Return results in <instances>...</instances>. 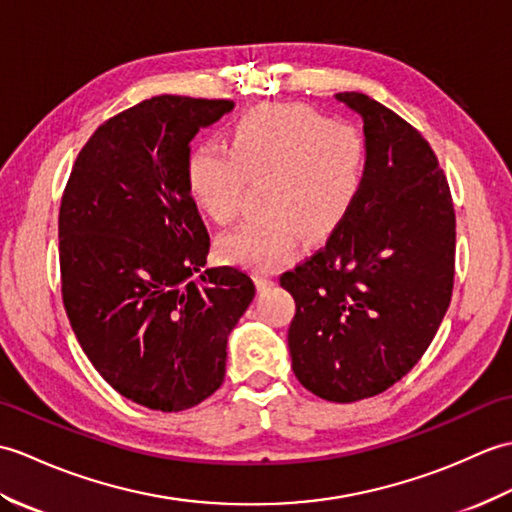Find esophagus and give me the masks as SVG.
Listing matches in <instances>:
<instances>
[{
	"label": "esophagus",
	"mask_w": 512,
	"mask_h": 512,
	"mask_svg": "<svg viewBox=\"0 0 512 512\" xmlns=\"http://www.w3.org/2000/svg\"><path fill=\"white\" fill-rule=\"evenodd\" d=\"M256 285H258V289H269V287H274V278L267 276V274H258Z\"/></svg>",
	"instance_id": "1"
}]
</instances>
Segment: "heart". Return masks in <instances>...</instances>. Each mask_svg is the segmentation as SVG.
Returning <instances> with one entry per match:
<instances>
[{
	"label": "heart",
	"mask_w": 512,
	"mask_h": 512,
	"mask_svg": "<svg viewBox=\"0 0 512 512\" xmlns=\"http://www.w3.org/2000/svg\"><path fill=\"white\" fill-rule=\"evenodd\" d=\"M366 177V146L355 129L298 105H260L238 116L227 149L201 142L186 162V186L206 217L230 225L249 179H265L260 217L221 238L227 263L271 271L304 236L322 241L346 221Z\"/></svg>",
	"instance_id": "1"
}]
</instances>
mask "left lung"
<instances>
[{
    "mask_svg": "<svg viewBox=\"0 0 512 512\" xmlns=\"http://www.w3.org/2000/svg\"><path fill=\"white\" fill-rule=\"evenodd\" d=\"M335 98L363 120L366 177L346 221L280 287L295 300V377L320 399L355 403L401 381L438 333L456 274V212L412 124L366 94Z\"/></svg>",
    "mask_w": 512,
    "mask_h": 512,
    "instance_id": "8db88e82",
    "label": "left lung"
}]
</instances>
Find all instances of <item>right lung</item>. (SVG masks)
Returning <instances> with one entry per match:
<instances>
[{
	"instance_id": "right-lung-1",
	"label": "right lung",
	"mask_w": 512,
	"mask_h": 512,
	"mask_svg": "<svg viewBox=\"0 0 512 512\" xmlns=\"http://www.w3.org/2000/svg\"><path fill=\"white\" fill-rule=\"evenodd\" d=\"M232 100L155 96L94 131L59 212L65 313L113 390L160 412L206 401L254 280L206 265L210 236L186 186L190 140Z\"/></svg>"
}]
</instances>
